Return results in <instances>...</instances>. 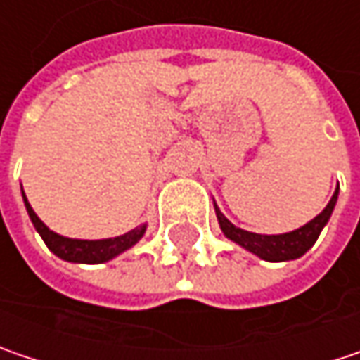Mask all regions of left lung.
Instances as JSON below:
<instances>
[{
	"label": "left lung",
	"mask_w": 360,
	"mask_h": 360,
	"mask_svg": "<svg viewBox=\"0 0 360 360\" xmlns=\"http://www.w3.org/2000/svg\"><path fill=\"white\" fill-rule=\"evenodd\" d=\"M336 201H338V187H336L334 195L328 201L326 207L314 220H309V222L304 224L297 230L283 232V234H257V232H248V230H243V228H238V226H234V224L230 222L220 212L216 201H214V210H216V218H218V224L222 228L224 236L228 240L243 246L244 250L257 255L263 261L285 263V261H293V259L304 257L307 250L316 244L320 232L324 230V226H326L332 212H334Z\"/></svg>",
	"instance_id": "1"
}]
</instances>
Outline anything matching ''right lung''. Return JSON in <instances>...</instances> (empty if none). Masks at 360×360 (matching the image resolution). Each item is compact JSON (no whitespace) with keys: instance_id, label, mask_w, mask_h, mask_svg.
I'll use <instances>...</instances> for the list:
<instances>
[{"instance_id":"add662e5","label":"right lung","mask_w":360,"mask_h":360,"mask_svg":"<svg viewBox=\"0 0 360 360\" xmlns=\"http://www.w3.org/2000/svg\"><path fill=\"white\" fill-rule=\"evenodd\" d=\"M22 198H24V205L26 212L32 220L36 232L42 236L44 244L49 246V250L54 252L58 259L67 261V263H85V264H99L108 263L112 259H116L117 255L126 252L128 248H132L134 244L144 236L146 232V224L138 226L134 230L116 236V238H101V240H81V238H67L53 232L46 224L42 222L36 212L32 210V205L28 203V198L22 189Z\"/></svg>"}]
</instances>
